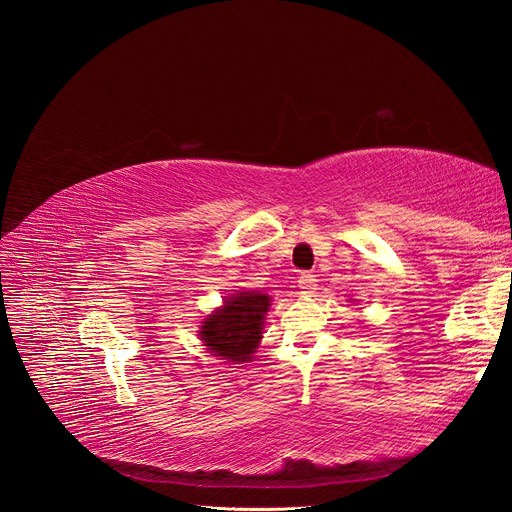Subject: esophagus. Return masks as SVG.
Masks as SVG:
<instances>
[{"label":"esophagus","mask_w":512,"mask_h":512,"mask_svg":"<svg viewBox=\"0 0 512 512\" xmlns=\"http://www.w3.org/2000/svg\"><path fill=\"white\" fill-rule=\"evenodd\" d=\"M318 280H316V275L314 273H309V271H303L301 275H299V290H301V294H314L316 292V284Z\"/></svg>","instance_id":"esophagus-1"}]
</instances>
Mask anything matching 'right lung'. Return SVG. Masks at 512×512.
Masks as SVG:
<instances>
[{
    "mask_svg": "<svg viewBox=\"0 0 512 512\" xmlns=\"http://www.w3.org/2000/svg\"><path fill=\"white\" fill-rule=\"evenodd\" d=\"M269 297L260 292H239L203 324L205 344L228 361H250L262 337V320L269 312Z\"/></svg>",
    "mask_w": 512,
    "mask_h": 512,
    "instance_id": "obj_1",
    "label": "right lung"
}]
</instances>
